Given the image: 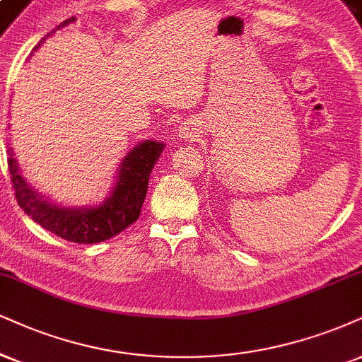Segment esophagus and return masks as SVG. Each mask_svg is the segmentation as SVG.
<instances>
[{
	"mask_svg": "<svg viewBox=\"0 0 362 362\" xmlns=\"http://www.w3.org/2000/svg\"><path fill=\"white\" fill-rule=\"evenodd\" d=\"M182 134H185V137L193 136V126H189V124H188V126L182 127Z\"/></svg>",
	"mask_w": 362,
	"mask_h": 362,
	"instance_id": "1",
	"label": "esophagus"
}]
</instances>
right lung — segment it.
I'll return each mask as SVG.
<instances>
[{
    "label": "right lung",
    "instance_id": "1",
    "mask_svg": "<svg viewBox=\"0 0 362 362\" xmlns=\"http://www.w3.org/2000/svg\"><path fill=\"white\" fill-rule=\"evenodd\" d=\"M74 21L75 16L69 18L55 30L64 28ZM55 30L42 38L35 50L52 33H55ZM164 147H166L164 142L154 139L137 142L120 160L115 185L109 196L99 204H87V206H65L53 202L50 196L47 198L38 193L21 174L11 147L8 149V168H10L16 202L31 220L69 242L100 243L124 231L139 218L151 171L156 160L163 154Z\"/></svg>",
    "mask_w": 362,
    "mask_h": 362
}]
</instances>
